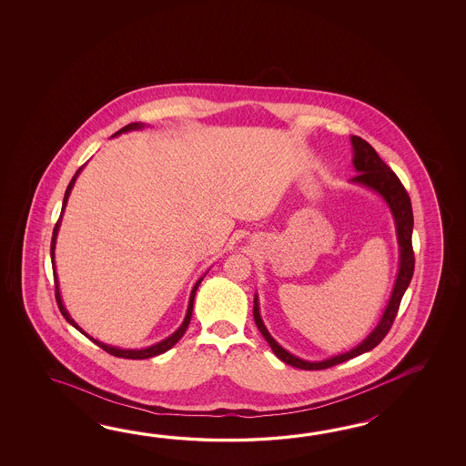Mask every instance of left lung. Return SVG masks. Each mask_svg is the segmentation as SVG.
I'll return each mask as SVG.
<instances>
[{
	"label": "left lung",
	"mask_w": 466,
	"mask_h": 466,
	"mask_svg": "<svg viewBox=\"0 0 466 466\" xmlns=\"http://www.w3.org/2000/svg\"><path fill=\"white\" fill-rule=\"evenodd\" d=\"M350 141H351V148H353V159H351L353 168L358 173L350 179V183L360 185L363 188L377 193L378 197L385 201V205L395 221L396 241H398V273H396L395 285L391 289L387 307H385V311L380 318L377 327L373 328L365 339H361L358 343L357 347L350 348L348 351L325 358V360H303L281 347L277 339L271 337V333L268 331V328L265 327V323L261 319L259 299L255 293L253 317H255V323H257L259 333L267 339L273 353L283 363L299 368V370H325V368L335 367L338 363H343L347 360L367 353L370 350L377 347L378 343H381V339L387 337L390 328L395 321L400 301L405 295L406 288L410 285L411 277H413V269H415V257H413V248H411L413 209H411V201H410L406 189L403 188L401 181L390 169L387 163L378 157L377 151L370 143L360 137H350Z\"/></svg>",
	"instance_id": "1"
}]
</instances>
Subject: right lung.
<instances>
[{"label":"right lung","instance_id":"right-lung-1","mask_svg":"<svg viewBox=\"0 0 466 466\" xmlns=\"http://www.w3.org/2000/svg\"><path fill=\"white\" fill-rule=\"evenodd\" d=\"M147 127L145 123H129L127 125L125 128L119 129L116 131L113 137H119V135H123V133H129V131H138V129H143ZM86 165V163H85ZM85 165L81 167V168L75 173V177L71 178L70 185H68V188L65 191V198H63V207H61V215L60 219H58V223H56V227L53 229V238H51V265H53V275H55V287H56V301H58V307H60L61 315L65 317V319L70 323L71 327L76 328L79 333H83L85 337L89 338L95 345H98L99 348H103L105 351H108L109 355H113V357L118 358H128V360H147V358L158 357L161 353H165V351H168L169 348L175 347L177 343H178L181 337L185 335V331H187V328L189 325V319H191V313H193V301H195V295H197V289H198L199 283L203 281V278L207 277V273L203 275V277L199 278L198 281L195 283V287L191 288V293H189V301H188V309H187V315H185V319H183V323L179 325L178 329H175L169 337L165 338V339H161L158 343H155V345H151V347L147 348H139V350H129V348H118V347H111V345H106V343H103V341H99L96 338L89 337L88 333L83 329V328L79 327L78 323L71 318L70 313H68V309L65 307V303H63V298H61L60 291V279H58V273H56V263H55V249H56V238H58V231H60L61 227V219H63V213H65V209H66V205H68V198H70L71 189L75 187V183H76V178L79 177V173L83 171L85 168Z\"/></svg>","mask_w":466,"mask_h":466}]
</instances>
